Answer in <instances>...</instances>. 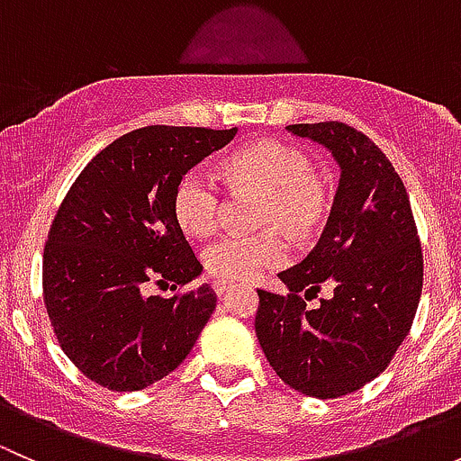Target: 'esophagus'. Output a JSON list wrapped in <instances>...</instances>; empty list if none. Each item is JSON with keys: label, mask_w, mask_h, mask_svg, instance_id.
<instances>
[{"label": "esophagus", "mask_w": 461, "mask_h": 461, "mask_svg": "<svg viewBox=\"0 0 461 461\" xmlns=\"http://www.w3.org/2000/svg\"><path fill=\"white\" fill-rule=\"evenodd\" d=\"M236 287V283L231 281H222V278H218V281H213V290H216L218 296L227 294V292H231Z\"/></svg>", "instance_id": "1"}]
</instances>
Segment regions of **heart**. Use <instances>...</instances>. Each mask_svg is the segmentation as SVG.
<instances>
[{"label": "heart", "instance_id": "obj_1", "mask_svg": "<svg viewBox=\"0 0 461 461\" xmlns=\"http://www.w3.org/2000/svg\"><path fill=\"white\" fill-rule=\"evenodd\" d=\"M225 176L234 189L263 196L257 225L269 230L222 236L204 249V267L222 281H252L287 257L285 243L274 227L292 236H308L328 209V194L314 178L312 160L281 140H260L239 149L227 162ZM221 204V185L204 167L189 169L176 185V222L192 239H203L216 230Z\"/></svg>", "mask_w": 461, "mask_h": 461}]
</instances>
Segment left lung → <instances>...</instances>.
<instances>
[{"label":"left lung","instance_id":"8db88e82","mask_svg":"<svg viewBox=\"0 0 461 461\" xmlns=\"http://www.w3.org/2000/svg\"><path fill=\"white\" fill-rule=\"evenodd\" d=\"M285 129L328 149L341 178L317 248L278 274L290 292L258 290L254 328L269 366L290 388L337 399L384 373L406 339L424 258L406 187L368 136L343 122ZM321 286L333 296L308 309L304 301Z\"/></svg>","mask_w":461,"mask_h":461}]
</instances>
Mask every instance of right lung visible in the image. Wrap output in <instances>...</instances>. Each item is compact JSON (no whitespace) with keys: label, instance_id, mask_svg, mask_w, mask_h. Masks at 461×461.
Instances as JSON below:
<instances>
[{"label":"right lung","instance_id":"obj_1","mask_svg":"<svg viewBox=\"0 0 461 461\" xmlns=\"http://www.w3.org/2000/svg\"><path fill=\"white\" fill-rule=\"evenodd\" d=\"M239 129L153 127L124 133L82 169L44 248V303L64 355L86 379L133 393L174 373L216 308V292L162 299L144 283L187 285L203 265L174 216L192 167Z\"/></svg>","mask_w":461,"mask_h":461}]
</instances>
